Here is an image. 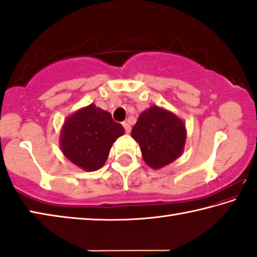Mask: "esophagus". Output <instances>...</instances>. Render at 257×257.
<instances>
[{
	"label": "esophagus",
	"instance_id": "1",
	"mask_svg": "<svg viewBox=\"0 0 257 257\" xmlns=\"http://www.w3.org/2000/svg\"><path fill=\"white\" fill-rule=\"evenodd\" d=\"M122 125H123V128H124V130H125V133L129 134L130 130H132V127H130V124L127 123V122H122Z\"/></svg>",
	"mask_w": 257,
	"mask_h": 257
}]
</instances>
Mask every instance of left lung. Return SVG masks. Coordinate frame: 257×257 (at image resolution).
Wrapping results in <instances>:
<instances>
[{
  "label": "left lung",
  "instance_id": "obj_1",
  "mask_svg": "<svg viewBox=\"0 0 257 257\" xmlns=\"http://www.w3.org/2000/svg\"><path fill=\"white\" fill-rule=\"evenodd\" d=\"M132 137L139 144L145 163L152 169H161L182 154L187 132L176 114L154 105L142 112Z\"/></svg>",
  "mask_w": 257,
  "mask_h": 257
}]
</instances>
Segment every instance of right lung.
Listing matches in <instances>:
<instances>
[{
    "label": "right lung",
    "mask_w": 257,
    "mask_h": 257,
    "mask_svg": "<svg viewBox=\"0 0 257 257\" xmlns=\"http://www.w3.org/2000/svg\"><path fill=\"white\" fill-rule=\"evenodd\" d=\"M123 134V127L112 119L110 112L90 104L64 121L60 146L64 156L77 167L96 171L105 163L113 143Z\"/></svg>",
    "instance_id": "add662e5"
}]
</instances>
